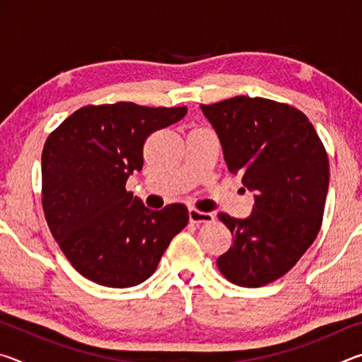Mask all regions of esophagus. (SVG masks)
<instances>
[{
  "mask_svg": "<svg viewBox=\"0 0 362 362\" xmlns=\"http://www.w3.org/2000/svg\"><path fill=\"white\" fill-rule=\"evenodd\" d=\"M188 217H189V222L192 223H209L214 222V214L211 212H201L198 209H194V207H189L188 209Z\"/></svg>",
  "mask_w": 362,
  "mask_h": 362,
  "instance_id": "1",
  "label": "esophagus"
}]
</instances>
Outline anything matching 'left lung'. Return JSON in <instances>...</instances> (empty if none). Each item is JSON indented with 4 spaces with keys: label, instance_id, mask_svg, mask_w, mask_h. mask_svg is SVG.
I'll return each instance as SVG.
<instances>
[{
    "label": "left lung",
    "instance_id": "obj_1",
    "mask_svg": "<svg viewBox=\"0 0 362 362\" xmlns=\"http://www.w3.org/2000/svg\"><path fill=\"white\" fill-rule=\"evenodd\" d=\"M201 110L216 129L231 174L254 192L247 218L218 214L233 246L217 259L220 273L241 287L284 276L322 223L329 158L310 119L287 103L238 95Z\"/></svg>",
    "mask_w": 362,
    "mask_h": 362
}]
</instances>
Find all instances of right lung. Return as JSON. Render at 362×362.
<instances>
[{
  "label": "right lung",
  "instance_id": "1",
  "mask_svg": "<svg viewBox=\"0 0 362 362\" xmlns=\"http://www.w3.org/2000/svg\"><path fill=\"white\" fill-rule=\"evenodd\" d=\"M185 115L187 107L86 105L47 137L42 211L54 240L84 278L118 289L144 283L187 226L183 204L151 211L126 189L129 175L144 168L146 137Z\"/></svg>",
  "mask_w": 362,
  "mask_h": 362
}]
</instances>
